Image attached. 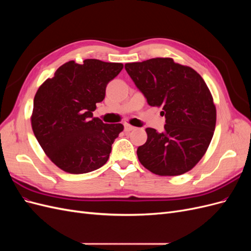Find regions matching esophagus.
<instances>
[{
    "label": "esophagus",
    "instance_id": "34e87169",
    "mask_svg": "<svg viewBox=\"0 0 251 251\" xmlns=\"http://www.w3.org/2000/svg\"><path fill=\"white\" fill-rule=\"evenodd\" d=\"M133 130H135V126H130L128 124H125V131L126 132H130V131H133Z\"/></svg>",
    "mask_w": 251,
    "mask_h": 251
}]
</instances>
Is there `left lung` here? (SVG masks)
Returning <instances> with one entry per match:
<instances>
[{
    "label": "left lung",
    "instance_id": "obj_1",
    "mask_svg": "<svg viewBox=\"0 0 251 251\" xmlns=\"http://www.w3.org/2000/svg\"><path fill=\"white\" fill-rule=\"evenodd\" d=\"M135 86L151 107H162L163 132L148 127L137 149L144 168L159 176H178L200 161L216 127V107L206 83L194 69L173 58H151L125 65Z\"/></svg>",
    "mask_w": 251,
    "mask_h": 251
}]
</instances>
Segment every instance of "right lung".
Here are the masks:
<instances>
[{
    "instance_id": "right-lung-1",
    "label": "right lung",
    "mask_w": 251,
    "mask_h": 251,
    "mask_svg": "<svg viewBox=\"0 0 251 251\" xmlns=\"http://www.w3.org/2000/svg\"><path fill=\"white\" fill-rule=\"evenodd\" d=\"M119 63L70 60L37 90L32 130L50 160L70 174H86L108 161L112 144L124 130L121 124L93 118L105 87L123 70Z\"/></svg>"
}]
</instances>
